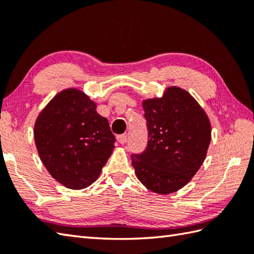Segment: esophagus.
Listing matches in <instances>:
<instances>
[{"mask_svg": "<svg viewBox=\"0 0 254 254\" xmlns=\"http://www.w3.org/2000/svg\"><path fill=\"white\" fill-rule=\"evenodd\" d=\"M117 139H118L119 143L123 145V144H126L127 142V136L124 135V134H122V135H118Z\"/></svg>", "mask_w": 254, "mask_h": 254, "instance_id": "34e87169", "label": "esophagus"}]
</instances>
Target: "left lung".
<instances>
[{
	"instance_id": "obj_1",
	"label": "left lung",
	"mask_w": 254,
	"mask_h": 254,
	"mask_svg": "<svg viewBox=\"0 0 254 254\" xmlns=\"http://www.w3.org/2000/svg\"><path fill=\"white\" fill-rule=\"evenodd\" d=\"M143 109L148 141L142 153L132 154V165L150 191L176 192L203 164L210 143L209 120L196 100L178 87L145 100Z\"/></svg>"
}]
</instances>
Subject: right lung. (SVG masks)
Listing matches in <instances>:
<instances>
[{
    "instance_id": "add662e5",
    "label": "right lung",
    "mask_w": 254,
    "mask_h": 254,
    "mask_svg": "<svg viewBox=\"0 0 254 254\" xmlns=\"http://www.w3.org/2000/svg\"><path fill=\"white\" fill-rule=\"evenodd\" d=\"M34 134L47 170L74 190L98 178L116 142L95 102L76 89L63 90L49 102L37 119Z\"/></svg>"
}]
</instances>
